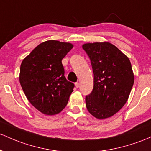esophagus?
Listing matches in <instances>:
<instances>
[{
    "mask_svg": "<svg viewBox=\"0 0 151 151\" xmlns=\"http://www.w3.org/2000/svg\"><path fill=\"white\" fill-rule=\"evenodd\" d=\"M75 87H76V88H78V87H79V84L78 83V82H76V83H75Z\"/></svg>",
    "mask_w": 151,
    "mask_h": 151,
    "instance_id": "1",
    "label": "esophagus"
}]
</instances>
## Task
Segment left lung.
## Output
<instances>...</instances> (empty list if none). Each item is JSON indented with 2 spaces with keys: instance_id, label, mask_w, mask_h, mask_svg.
<instances>
[{
  "instance_id": "obj_1",
  "label": "left lung",
  "mask_w": 151,
  "mask_h": 151,
  "mask_svg": "<svg viewBox=\"0 0 151 151\" xmlns=\"http://www.w3.org/2000/svg\"><path fill=\"white\" fill-rule=\"evenodd\" d=\"M94 73V87L85 98L89 113L100 120L117 113L126 103L134 83L130 59L107 41L86 43Z\"/></svg>"
}]
</instances>
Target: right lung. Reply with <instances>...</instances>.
I'll return each mask as SVG.
<instances>
[{
  "instance_id": "right-lung-1",
  "label": "right lung",
  "mask_w": 151,
  "mask_h": 151,
  "mask_svg": "<svg viewBox=\"0 0 151 151\" xmlns=\"http://www.w3.org/2000/svg\"><path fill=\"white\" fill-rule=\"evenodd\" d=\"M69 42L49 40L39 44L22 61L19 82L28 100L46 115L62 112L74 85L64 77L62 60L73 48Z\"/></svg>"
}]
</instances>
